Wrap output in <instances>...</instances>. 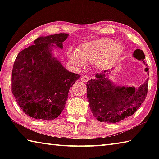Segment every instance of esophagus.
Returning <instances> with one entry per match:
<instances>
[{
  "mask_svg": "<svg viewBox=\"0 0 159 159\" xmlns=\"http://www.w3.org/2000/svg\"><path fill=\"white\" fill-rule=\"evenodd\" d=\"M89 80V77L88 76H83L81 78H80V80L83 83H86L88 82V80Z\"/></svg>",
  "mask_w": 159,
  "mask_h": 159,
  "instance_id": "obj_1",
  "label": "esophagus"
}]
</instances>
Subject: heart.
<instances>
[{
  "mask_svg": "<svg viewBox=\"0 0 159 159\" xmlns=\"http://www.w3.org/2000/svg\"><path fill=\"white\" fill-rule=\"evenodd\" d=\"M123 50L119 42L104 38L80 44L76 50L70 48L67 51V57L78 68H81L85 63H95L98 69L108 70L116 64Z\"/></svg>",
  "mask_w": 159,
  "mask_h": 159,
  "instance_id": "heart-1",
  "label": "heart"
}]
</instances>
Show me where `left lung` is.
<instances>
[{
	"label": "left lung",
	"instance_id": "1",
	"mask_svg": "<svg viewBox=\"0 0 159 159\" xmlns=\"http://www.w3.org/2000/svg\"><path fill=\"white\" fill-rule=\"evenodd\" d=\"M133 55L145 64L143 51L137 49ZM148 69L147 66L145 71L148 72ZM113 70L97 74L95 79L89 80L86 84L90 110L100 122L116 123L130 116L139 108L147 95L149 78L139 88L117 85L109 78Z\"/></svg>",
	"mask_w": 159,
	"mask_h": 159
}]
</instances>
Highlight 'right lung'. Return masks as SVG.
<instances>
[{"label": "right lung", "mask_w": 159, "mask_h": 159, "mask_svg": "<svg viewBox=\"0 0 159 159\" xmlns=\"http://www.w3.org/2000/svg\"><path fill=\"white\" fill-rule=\"evenodd\" d=\"M68 34L40 36L18 54L13 65L12 92L23 111L35 119L53 120L65 107L71 86L80 75L69 71L53 55Z\"/></svg>", "instance_id": "obj_1"}]
</instances>
